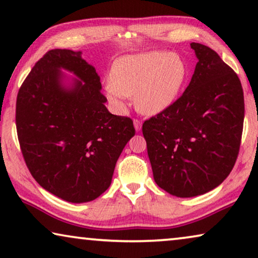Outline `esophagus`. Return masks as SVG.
Returning <instances> with one entry per match:
<instances>
[{
    "label": "esophagus",
    "mask_w": 258,
    "mask_h": 258,
    "mask_svg": "<svg viewBox=\"0 0 258 258\" xmlns=\"http://www.w3.org/2000/svg\"><path fill=\"white\" fill-rule=\"evenodd\" d=\"M134 126H135L136 132H140L141 128H142V122L140 119H134Z\"/></svg>",
    "instance_id": "1"
}]
</instances>
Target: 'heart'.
Returning <instances> with one entry per match:
<instances>
[{
	"label": "heart",
	"mask_w": 258,
	"mask_h": 258,
	"mask_svg": "<svg viewBox=\"0 0 258 258\" xmlns=\"http://www.w3.org/2000/svg\"><path fill=\"white\" fill-rule=\"evenodd\" d=\"M186 79V67L177 54L160 50L123 56L114 63L107 95L124 109V96L135 98L137 110L156 115L177 100Z\"/></svg>",
	"instance_id": "b5f03b06"
}]
</instances>
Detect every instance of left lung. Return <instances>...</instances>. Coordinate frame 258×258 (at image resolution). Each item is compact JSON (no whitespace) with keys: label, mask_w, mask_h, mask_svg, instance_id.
Returning a JSON list of instances; mask_svg holds the SVG:
<instances>
[{"label":"left lung","mask_w":258,"mask_h":258,"mask_svg":"<svg viewBox=\"0 0 258 258\" xmlns=\"http://www.w3.org/2000/svg\"><path fill=\"white\" fill-rule=\"evenodd\" d=\"M190 45L199 62L189 86L142 126L155 182L177 197L203 195L228 177L244 121L237 74L211 48Z\"/></svg>","instance_id":"obj_1"}]
</instances>
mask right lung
Wrapping results in <instances>:
<instances>
[{
  "instance_id": "add662e5",
  "label": "right lung",
  "mask_w": 258,
  "mask_h": 258,
  "mask_svg": "<svg viewBox=\"0 0 258 258\" xmlns=\"http://www.w3.org/2000/svg\"><path fill=\"white\" fill-rule=\"evenodd\" d=\"M61 70L77 77L62 83ZM96 69L81 51L52 49L21 86L16 129L23 158L42 188L72 203L97 199L135 135L133 119L112 115Z\"/></svg>"
}]
</instances>
